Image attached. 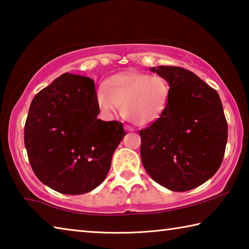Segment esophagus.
Listing matches in <instances>:
<instances>
[{
  "label": "esophagus",
  "mask_w": 249,
  "mask_h": 249,
  "mask_svg": "<svg viewBox=\"0 0 249 249\" xmlns=\"http://www.w3.org/2000/svg\"><path fill=\"white\" fill-rule=\"evenodd\" d=\"M125 130L126 132H134V128L130 125H125Z\"/></svg>",
  "instance_id": "34e87169"
}]
</instances>
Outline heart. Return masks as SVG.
Wrapping results in <instances>:
<instances>
[{
  "mask_svg": "<svg viewBox=\"0 0 249 249\" xmlns=\"http://www.w3.org/2000/svg\"><path fill=\"white\" fill-rule=\"evenodd\" d=\"M169 94V83L161 75L124 71L104 80L102 89L96 94V102L105 113L113 112L121 105L126 120L146 126L162 116Z\"/></svg>",
  "mask_w": 249,
  "mask_h": 249,
  "instance_id": "1",
  "label": "heart"
}]
</instances>
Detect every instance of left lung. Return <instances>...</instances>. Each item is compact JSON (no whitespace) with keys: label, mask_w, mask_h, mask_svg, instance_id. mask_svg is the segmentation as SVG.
Instances as JSON below:
<instances>
[{"label":"left lung","mask_w":249,"mask_h":249,"mask_svg":"<svg viewBox=\"0 0 249 249\" xmlns=\"http://www.w3.org/2000/svg\"><path fill=\"white\" fill-rule=\"evenodd\" d=\"M150 70L167 80L170 94L162 116L140 130L142 166L171 191L192 190L215 175L224 157L227 122L221 99L187 69Z\"/></svg>","instance_id":"1"}]
</instances>
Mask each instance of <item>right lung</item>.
<instances>
[{
	"label": "right lung",
	"instance_id": "right-lung-1",
	"mask_svg": "<svg viewBox=\"0 0 249 249\" xmlns=\"http://www.w3.org/2000/svg\"><path fill=\"white\" fill-rule=\"evenodd\" d=\"M94 81L64 73L33 99L24 142L34 174L53 190L83 195L103 182L126 135L117 121L99 120Z\"/></svg>",
	"mask_w": 249,
	"mask_h": 249
}]
</instances>
